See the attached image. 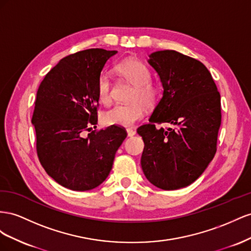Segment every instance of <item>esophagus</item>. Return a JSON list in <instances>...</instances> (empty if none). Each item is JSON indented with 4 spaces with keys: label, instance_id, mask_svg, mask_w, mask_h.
Segmentation results:
<instances>
[{
    "label": "esophagus",
    "instance_id": "34e87169",
    "mask_svg": "<svg viewBox=\"0 0 251 251\" xmlns=\"http://www.w3.org/2000/svg\"><path fill=\"white\" fill-rule=\"evenodd\" d=\"M127 134H128V137H133V135L135 134V131L133 129H131V128H127Z\"/></svg>",
    "mask_w": 251,
    "mask_h": 251
}]
</instances>
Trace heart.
<instances>
[{
	"label": "heart",
	"instance_id": "1",
	"mask_svg": "<svg viewBox=\"0 0 251 251\" xmlns=\"http://www.w3.org/2000/svg\"><path fill=\"white\" fill-rule=\"evenodd\" d=\"M118 73L134 86L129 104H118L106 110L103 122L106 125L131 126L141 120L145 113L144 105L150 107L155 104L160 96V87L152 81L151 73L144 63L138 60H126L117 66ZM99 101L104 105L111 102V81L108 75H100L97 85Z\"/></svg>",
	"mask_w": 251,
	"mask_h": 251
}]
</instances>
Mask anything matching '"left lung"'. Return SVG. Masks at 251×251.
Returning a JSON list of instances; mask_svg holds the SVG:
<instances>
[{
    "label": "left lung",
    "instance_id": "left-lung-1",
    "mask_svg": "<svg viewBox=\"0 0 251 251\" xmlns=\"http://www.w3.org/2000/svg\"><path fill=\"white\" fill-rule=\"evenodd\" d=\"M148 63L164 91L150 123L138 128L145 145L142 169L157 188L180 189L195 182L216 154L221 96L209 70L188 55L161 50L150 54ZM163 123L173 127H155Z\"/></svg>",
    "mask_w": 251,
    "mask_h": 251
}]
</instances>
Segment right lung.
I'll return each mask as SVG.
<instances>
[{
	"instance_id": "1",
	"label": "right lung",
	"mask_w": 251,
	"mask_h": 251,
	"mask_svg": "<svg viewBox=\"0 0 251 251\" xmlns=\"http://www.w3.org/2000/svg\"><path fill=\"white\" fill-rule=\"evenodd\" d=\"M117 52L92 48L67 55L38 89L31 123L39 160L47 175L68 189L86 191L101 185L127 137L116 125L85 137L89 126L98 123V80Z\"/></svg>"
}]
</instances>
